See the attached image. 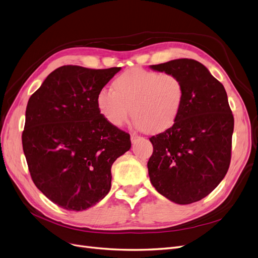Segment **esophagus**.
<instances>
[{"instance_id": "esophagus-1", "label": "esophagus", "mask_w": 258, "mask_h": 258, "mask_svg": "<svg viewBox=\"0 0 258 258\" xmlns=\"http://www.w3.org/2000/svg\"><path fill=\"white\" fill-rule=\"evenodd\" d=\"M131 139H132V142H136L138 139H140V137L136 134H131Z\"/></svg>"}]
</instances>
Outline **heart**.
I'll list each match as a JSON object with an SVG mask.
<instances>
[{
  "mask_svg": "<svg viewBox=\"0 0 258 258\" xmlns=\"http://www.w3.org/2000/svg\"><path fill=\"white\" fill-rule=\"evenodd\" d=\"M113 89L102 88L97 105L102 116L121 126L132 113L138 128L158 133L175 122L184 99V86L172 73L133 68L120 74Z\"/></svg>",
  "mask_w": 258,
  "mask_h": 258,
  "instance_id": "b5f03b06",
  "label": "heart"
}]
</instances>
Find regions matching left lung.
Wrapping results in <instances>:
<instances>
[{
    "label": "left lung",
    "instance_id": "8db88e82",
    "mask_svg": "<svg viewBox=\"0 0 258 258\" xmlns=\"http://www.w3.org/2000/svg\"><path fill=\"white\" fill-rule=\"evenodd\" d=\"M150 68L176 75L184 86L174 124L150 138V180L161 196L176 204L200 201L220 184L231 163L234 117L226 91L195 59H174Z\"/></svg>",
    "mask_w": 258,
    "mask_h": 258
}]
</instances>
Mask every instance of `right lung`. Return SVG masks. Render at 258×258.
<instances>
[{"label":"right lung","instance_id":"right-lung-1","mask_svg":"<svg viewBox=\"0 0 258 258\" xmlns=\"http://www.w3.org/2000/svg\"><path fill=\"white\" fill-rule=\"evenodd\" d=\"M120 67L62 66L32 94L23 152L36 187L67 211H85L106 197L113 161L131 149L127 133L105 119L97 95Z\"/></svg>","mask_w":258,"mask_h":258}]
</instances>
